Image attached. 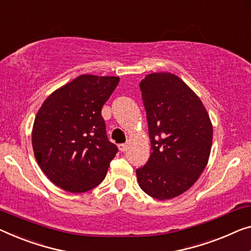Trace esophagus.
<instances>
[{"instance_id": "obj_1", "label": "esophagus", "mask_w": 251, "mask_h": 251, "mask_svg": "<svg viewBox=\"0 0 251 251\" xmlns=\"http://www.w3.org/2000/svg\"><path fill=\"white\" fill-rule=\"evenodd\" d=\"M118 149H119V151H121V152H125L126 149H127V145L124 144V143L119 144V145H118Z\"/></svg>"}]
</instances>
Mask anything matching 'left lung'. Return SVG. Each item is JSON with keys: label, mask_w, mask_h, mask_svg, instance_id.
<instances>
[{"label": "left lung", "mask_w": 251, "mask_h": 251, "mask_svg": "<svg viewBox=\"0 0 251 251\" xmlns=\"http://www.w3.org/2000/svg\"><path fill=\"white\" fill-rule=\"evenodd\" d=\"M140 89L152 152L136 170L137 181L149 196L171 200L195 184L207 166L213 126L198 96L175 74H148Z\"/></svg>", "instance_id": "obj_1"}]
</instances>
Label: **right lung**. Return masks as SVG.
Returning a JSON list of instances; mask_svg holds the SVG:
<instances>
[{"instance_id":"right-lung-1","label":"right lung","mask_w":251,"mask_h":251,"mask_svg":"<svg viewBox=\"0 0 251 251\" xmlns=\"http://www.w3.org/2000/svg\"><path fill=\"white\" fill-rule=\"evenodd\" d=\"M118 82V76L83 74L55 90L36 115L35 158L66 192H88L106 177L118 149L108 140L101 109Z\"/></svg>"}]
</instances>
